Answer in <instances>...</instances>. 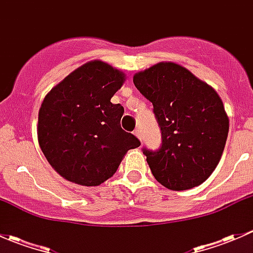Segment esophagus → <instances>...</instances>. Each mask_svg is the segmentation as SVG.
Listing matches in <instances>:
<instances>
[{
  "instance_id": "34e87169",
  "label": "esophagus",
  "mask_w": 253,
  "mask_h": 253,
  "mask_svg": "<svg viewBox=\"0 0 253 253\" xmlns=\"http://www.w3.org/2000/svg\"><path fill=\"white\" fill-rule=\"evenodd\" d=\"M134 134H136V136H137V138H138L139 141H142V134H141V129H139V128L134 129Z\"/></svg>"
}]
</instances>
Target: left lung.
<instances>
[{"instance_id": "obj_1", "label": "left lung", "mask_w": 253, "mask_h": 253, "mask_svg": "<svg viewBox=\"0 0 253 253\" xmlns=\"http://www.w3.org/2000/svg\"><path fill=\"white\" fill-rule=\"evenodd\" d=\"M133 83L153 104L162 131L159 149L143 148L153 176L172 191L205 182L220 160L229 132V117L218 93L172 62L136 73Z\"/></svg>"}]
</instances>
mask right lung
<instances>
[{
  "mask_svg": "<svg viewBox=\"0 0 253 253\" xmlns=\"http://www.w3.org/2000/svg\"><path fill=\"white\" fill-rule=\"evenodd\" d=\"M125 73L101 61L73 71L45 96L38 117V141L63 178L98 186L116 172L122 158L141 142L121 128L124 106L111 98Z\"/></svg>",
  "mask_w": 253,
  "mask_h": 253,
  "instance_id": "right-lung-1",
  "label": "right lung"
}]
</instances>
